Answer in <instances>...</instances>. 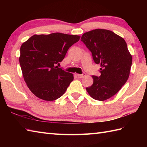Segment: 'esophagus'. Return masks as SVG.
Listing matches in <instances>:
<instances>
[{
	"label": "esophagus",
	"mask_w": 147,
	"mask_h": 147,
	"mask_svg": "<svg viewBox=\"0 0 147 147\" xmlns=\"http://www.w3.org/2000/svg\"><path fill=\"white\" fill-rule=\"evenodd\" d=\"M76 76L79 78H83V77H85L86 76V74L85 73H83L82 74H76Z\"/></svg>",
	"instance_id": "34e87169"
}]
</instances>
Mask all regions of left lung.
<instances>
[{"label": "left lung", "instance_id": "8db88e82", "mask_svg": "<svg viewBox=\"0 0 147 147\" xmlns=\"http://www.w3.org/2000/svg\"><path fill=\"white\" fill-rule=\"evenodd\" d=\"M81 40L91 51L96 64H100V76H92L93 85L86 88L92 97L99 101L110 98L128 79L132 56L121 36L112 31L95 29L86 32Z\"/></svg>", "mask_w": 147, "mask_h": 147}]
</instances>
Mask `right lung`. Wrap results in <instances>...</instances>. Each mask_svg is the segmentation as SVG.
I'll return each instance as SVG.
<instances>
[{
	"mask_svg": "<svg viewBox=\"0 0 147 147\" xmlns=\"http://www.w3.org/2000/svg\"><path fill=\"white\" fill-rule=\"evenodd\" d=\"M80 38L79 35L61 33L34 35L21 45L19 61L22 73L28 87L37 97L53 101L64 95L74 76L56 64Z\"/></svg>",
	"mask_w": 147,
	"mask_h": 147,
	"instance_id": "add662e5",
	"label": "right lung"
}]
</instances>
